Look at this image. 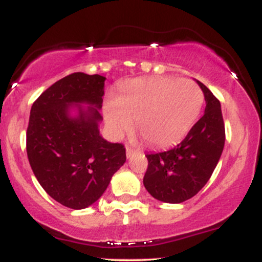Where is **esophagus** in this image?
I'll return each instance as SVG.
<instances>
[{
  "mask_svg": "<svg viewBox=\"0 0 262 262\" xmlns=\"http://www.w3.org/2000/svg\"><path fill=\"white\" fill-rule=\"evenodd\" d=\"M125 149H127V158H128V159L132 158V156H133V155L135 154V152L139 151V150H138V149L130 148V146H127V148H125Z\"/></svg>",
  "mask_w": 262,
  "mask_h": 262,
  "instance_id": "34e87169",
  "label": "esophagus"
}]
</instances>
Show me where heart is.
I'll return each mask as SVG.
<instances>
[{"label": "heart", "mask_w": 262, "mask_h": 262, "mask_svg": "<svg viewBox=\"0 0 262 262\" xmlns=\"http://www.w3.org/2000/svg\"><path fill=\"white\" fill-rule=\"evenodd\" d=\"M203 92L194 81L143 77L123 85L119 100L104 108L107 127L121 137L133 125L150 145L166 146L186 135L203 106Z\"/></svg>", "instance_id": "obj_1"}]
</instances>
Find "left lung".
<instances>
[{
  "instance_id": "left-lung-1",
  "label": "left lung",
  "mask_w": 262,
  "mask_h": 262,
  "mask_svg": "<svg viewBox=\"0 0 262 262\" xmlns=\"http://www.w3.org/2000/svg\"><path fill=\"white\" fill-rule=\"evenodd\" d=\"M202 89L206 110L186 138L166 151L146 154V191L165 203H181L197 194L217 166L225 141L221 102L207 86Z\"/></svg>"
}]
</instances>
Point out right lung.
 Returning a JSON list of instances; mask_svg holds the SVG:
<instances>
[{
	"mask_svg": "<svg viewBox=\"0 0 262 262\" xmlns=\"http://www.w3.org/2000/svg\"><path fill=\"white\" fill-rule=\"evenodd\" d=\"M104 81L101 75L74 73L45 90L31 110L29 164L44 191L71 209L95 203L127 159L123 144L100 135ZM71 105L78 106L77 116L70 114Z\"/></svg>",
	"mask_w": 262,
	"mask_h": 262,
	"instance_id": "obj_1",
	"label": "right lung"
}]
</instances>
